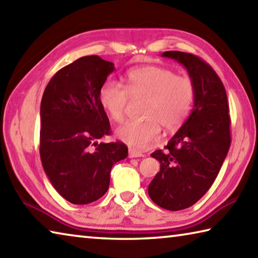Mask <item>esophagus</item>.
Instances as JSON below:
<instances>
[{
	"instance_id": "obj_1",
	"label": "esophagus",
	"mask_w": 258,
	"mask_h": 258,
	"mask_svg": "<svg viewBox=\"0 0 258 258\" xmlns=\"http://www.w3.org/2000/svg\"><path fill=\"white\" fill-rule=\"evenodd\" d=\"M143 156H145V155H143L141 151L132 149V148L128 149V157H130V158H138V157H143Z\"/></svg>"
}]
</instances>
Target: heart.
Instances as JSON below:
<instances>
[{
  "mask_svg": "<svg viewBox=\"0 0 258 258\" xmlns=\"http://www.w3.org/2000/svg\"><path fill=\"white\" fill-rule=\"evenodd\" d=\"M145 98L142 119L128 120L116 130V137L138 149H145L158 138L161 126L168 132L181 127L191 111L195 85L189 77L176 76L168 68L143 66L125 75V89L104 82L99 101L115 121H121L128 99Z\"/></svg>",
  "mask_w": 258,
  "mask_h": 258,
  "instance_id": "b5f03b06",
  "label": "heart"
}]
</instances>
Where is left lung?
<instances>
[{
  "mask_svg": "<svg viewBox=\"0 0 258 258\" xmlns=\"http://www.w3.org/2000/svg\"><path fill=\"white\" fill-rule=\"evenodd\" d=\"M161 56L181 63L195 85L189 118L165 151L151 154L160 163V171L148 194L156 205L175 212L197 203L215 181L231 145V120L224 85L208 63L180 51H166Z\"/></svg>",
  "mask_w": 258,
  "mask_h": 258,
  "instance_id": "left-lung-1",
  "label": "left lung"
}]
</instances>
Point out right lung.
<instances>
[{
	"label": "right lung",
	"instance_id": "1",
	"mask_svg": "<svg viewBox=\"0 0 258 258\" xmlns=\"http://www.w3.org/2000/svg\"><path fill=\"white\" fill-rule=\"evenodd\" d=\"M112 62L99 55L82 56L61 68L46 85L41 101L40 155L54 189L75 205L106 194L113 164L127 157L123 142L99 143L110 124L99 90Z\"/></svg>",
	"mask_w": 258,
	"mask_h": 258
}]
</instances>
